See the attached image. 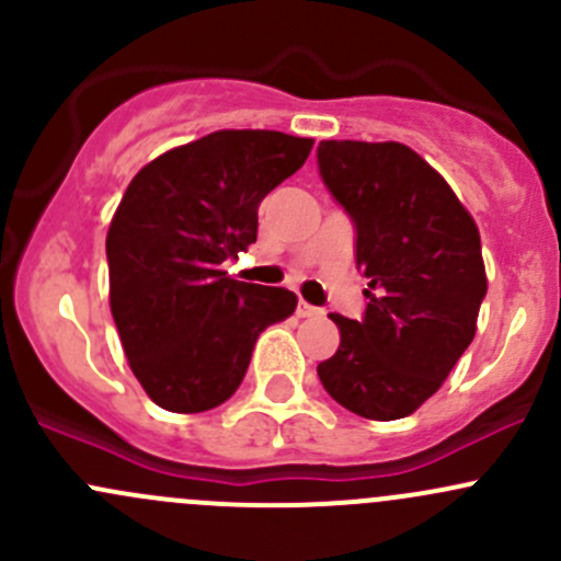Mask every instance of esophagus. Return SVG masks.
Here are the masks:
<instances>
[{"instance_id":"obj_1","label":"esophagus","mask_w":561,"mask_h":561,"mask_svg":"<svg viewBox=\"0 0 561 561\" xmlns=\"http://www.w3.org/2000/svg\"><path fill=\"white\" fill-rule=\"evenodd\" d=\"M296 314L298 317H317V314H322L320 309L317 307H312V304H307V301H298V309H296Z\"/></svg>"}]
</instances>
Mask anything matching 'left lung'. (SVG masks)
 Here are the masks:
<instances>
[{"mask_svg": "<svg viewBox=\"0 0 561 561\" xmlns=\"http://www.w3.org/2000/svg\"><path fill=\"white\" fill-rule=\"evenodd\" d=\"M322 184L355 225L369 298L360 320L331 314L339 350L322 388L369 421L407 417L439 390L478 331L485 268L474 219L404 144L322 140Z\"/></svg>", "mask_w": 561, "mask_h": 561, "instance_id": "left-lung-1", "label": "left lung"}]
</instances>
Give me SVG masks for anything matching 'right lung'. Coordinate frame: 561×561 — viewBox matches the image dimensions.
I'll list each match as a JSON object with an SVG mask.
<instances>
[{"label": "right lung", "mask_w": 561, "mask_h": 561, "mask_svg": "<svg viewBox=\"0 0 561 561\" xmlns=\"http://www.w3.org/2000/svg\"><path fill=\"white\" fill-rule=\"evenodd\" d=\"M312 138L219 129L129 181L105 239L111 314L129 369L168 412H206L244 380L254 342L296 293L230 279L257 241V206L307 162Z\"/></svg>", "instance_id": "add662e5"}]
</instances>
